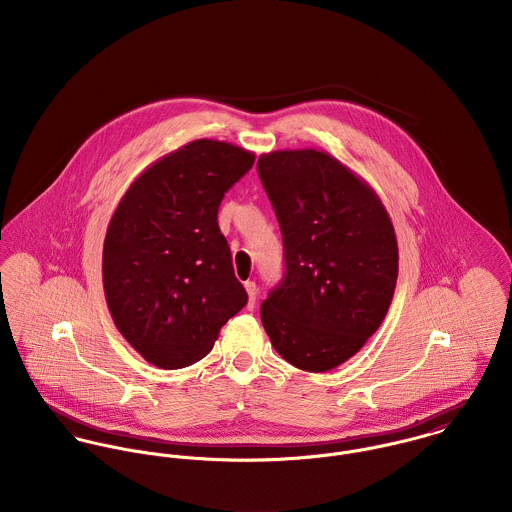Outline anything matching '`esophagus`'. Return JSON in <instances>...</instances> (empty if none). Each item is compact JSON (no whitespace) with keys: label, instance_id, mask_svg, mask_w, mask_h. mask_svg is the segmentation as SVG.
<instances>
[{"label":"esophagus","instance_id":"obj_1","mask_svg":"<svg viewBox=\"0 0 512 512\" xmlns=\"http://www.w3.org/2000/svg\"><path fill=\"white\" fill-rule=\"evenodd\" d=\"M244 288L248 292V307L252 309L254 303H256V297H258V288H256L254 282H244Z\"/></svg>","mask_w":512,"mask_h":512}]
</instances>
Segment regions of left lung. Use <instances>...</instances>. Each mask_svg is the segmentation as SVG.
I'll return each instance as SVG.
<instances>
[{
    "label": "left lung",
    "instance_id": "left-lung-1",
    "mask_svg": "<svg viewBox=\"0 0 512 512\" xmlns=\"http://www.w3.org/2000/svg\"><path fill=\"white\" fill-rule=\"evenodd\" d=\"M258 175L286 258L262 325L290 365L327 372L355 357L388 313L398 278L392 220L365 179L327 151L262 153Z\"/></svg>",
    "mask_w": 512,
    "mask_h": 512
}]
</instances>
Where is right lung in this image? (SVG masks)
Returning <instances> with one entry per match:
<instances>
[{
  "instance_id": "add662e5",
  "label": "right lung",
  "mask_w": 512,
  "mask_h": 512,
  "mask_svg": "<svg viewBox=\"0 0 512 512\" xmlns=\"http://www.w3.org/2000/svg\"><path fill=\"white\" fill-rule=\"evenodd\" d=\"M254 157L195 140L153 161L120 199L104 238L102 284L118 331L149 365H195L246 305L217 215Z\"/></svg>"
}]
</instances>
